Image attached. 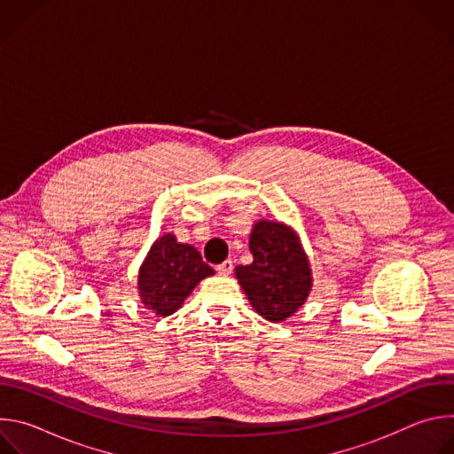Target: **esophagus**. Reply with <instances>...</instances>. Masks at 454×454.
Here are the masks:
<instances>
[{
    "instance_id": "1",
    "label": "esophagus",
    "mask_w": 454,
    "mask_h": 454,
    "mask_svg": "<svg viewBox=\"0 0 454 454\" xmlns=\"http://www.w3.org/2000/svg\"><path fill=\"white\" fill-rule=\"evenodd\" d=\"M215 270H217L219 275H224V277H226V275H230V273L233 271V262H231V261H224V262L219 264Z\"/></svg>"
}]
</instances>
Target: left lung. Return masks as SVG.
I'll use <instances>...</instances> for the list:
<instances>
[{
  "label": "left lung",
  "mask_w": 454,
  "mask_h": 454,
  "mask_svg": "<svg viewBox=\"0 0 454 454\" xmlns=\"http://www.w3.org/2000/svg\"><path fill=\"white\" fill-rule=\"evenodd\" d=\"M253 262L235 275L253 309L270 321H284L307 300L310 270L296 235L284 224L261 221L249 237Z\"/></svg>",
  "instance_id": "1"
}]
</instances>
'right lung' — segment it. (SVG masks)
<instances>
[{
    "instance_id": "right-lung-1",
    "label": "right lung",
    "mask_w": 454,
    "mask_h": 454,
    "mask_svg": "<svg viewBox=\"0 0 454 454\" xmlns=\"http://www.w3.org/2000/svg\"><path fill=\"white\" fill-rule=\"evenodd\" d=\"M210 275L214 270L203 262L196 247L177 242L174 235H163L154 242L140 270L142 301L158 316H168Z\"/></svg>"
}]
</instances>
